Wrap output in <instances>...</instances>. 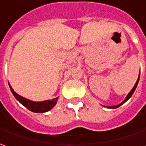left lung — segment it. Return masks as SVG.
<instances>
[{
  "label": "left lung",
  "mask_w": 146,
  "mask_h": 146,
  "mask_svg": "<svg viewBox=\"0 0 146 146\" xmlns=\"http://www.w3.org/2000/svg\"><path fill=\"white\" fill-rule=\"evenodd\" d=\"M139 79H140V74L138 75V78H137V82H136V84L134 85V86L133 87V89H132L131 90H130V92L128 94V95L126 96V98H125V100L123 101L121 103H120V104H118V105H117V106H103L104 107H106V108H109V109H117V108H118V107H120L122 104H124V103H125V102H127L128 100L129 99V98H131V96L133 94V93H134V91H135L136 88H137V84H138V81H139Z\"/></svg>",
  "instance_id": "obj_1"
}]
</instances>
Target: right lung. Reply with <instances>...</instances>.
<instances>
[{
	"label": "right lung",
	"mask_w": 146,
	"mask_h": 146,
	"mask_svg": "<svg viewBox=\"0 0 146 146\" xmlns=\"http://www.w3.org/2000/svg\"><path fill=\"white\" fill-rule=\"evenodd\" d=\"M9 86L11 92L13 94L15 98L21 105H23L24 106L26 107L28 110H29L33 113H45V112H48L50 110H52V108L56 106L58 98H59V97H57V98H53L52 100H46L44 102H33L31 100H29L27 98H23L17 94L14 90H13L9 83Z\"/></svg>",
	"instance_id": "right-lung-1"
}]
</instances>
